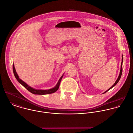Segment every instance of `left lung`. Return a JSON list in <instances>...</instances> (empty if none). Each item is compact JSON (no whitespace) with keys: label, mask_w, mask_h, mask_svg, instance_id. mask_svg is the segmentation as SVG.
I'll return each mask as SVG.
<instances>
[{"label":"left lung","mask_w":133,"mask_h":133,"mask_svg":"<svg viewBox=\"0 0 133 133\" xmlns=\"http://www.w3.org/2000/svg\"><path fill=\"white\" fill-rule=\"evenodd\" d=\"M123 55H122V62H121V69H120V74H119V77H118V79H117V80H116V81L115 82V83L114 84V85L111 87V88H110L108 90H107L106 91H105L103 94H104V93H105L106 92H107V91H108L109 90H110L111 89H112L113 87H114L118 83V82L119 81V80H120V78H121V76H122V63H123Z\"/></svg>","instance_id":"left-lung-1"}]
</instances>
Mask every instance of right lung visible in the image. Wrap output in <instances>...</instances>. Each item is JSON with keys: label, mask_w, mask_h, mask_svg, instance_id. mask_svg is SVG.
<instances>
[{"label": "right lung", "mask_w": 133, "mask_h": 133, "mask_svg": "<svg viewBox=\"0 0 133 133\" xmlns=\"http://www.w3.org/2000/svg\"><path fill=\"white\" fill-rule=\"evenodd\" d=\"M13 74H14V75L15 78L16 79L17 81L20 84H21L24 88H25L28 91H29L31 93L34 94H37V95H45V94H52V93H53L55 92L56 91H57L59 88L61 81L62 78L64 76V74H63L61 76V77L59 78L58 81L57 82L56 85L54 88L49 89V90H37V89H35L30 87L27 84H26L25 82H24L23 80H22L21 79H19L17 72L15 70L14 64H13Z\"/></svg>", "instance_id": "obj_1"}]
</instances>
